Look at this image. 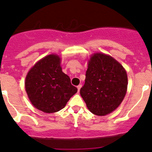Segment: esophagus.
<instances>
[{
  "instance_id": "esophagus-1",
  "label": "esophagus",
  "mask_w": 152,
  "mask_h": 152,
  "mask_svg": "<svg viewBox=\"0 0 152 152\" xmlns=\"http://www.w3.org/2000/svg\"><path fill=\"white\" fill-rule=\"evenodd\" d=\"M82 88V86L81 85H79V86H77V88H78V91L79 92V91H80V88Z\"/></svg>"
}]
</instances>
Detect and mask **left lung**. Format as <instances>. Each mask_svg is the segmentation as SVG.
I'll return each instance as SVG.
<instances>
[{
    "instance_id": "obj_1",
    "label": "left lung",
    "mask_w": 152,
    "mask_h": 152,
    "mask_svg": "<svg viewBox=\"0 0 152 152\" xmlns=\"http://www.w3.org/2000/svg\"><path fill=\"white\" fill-rule=\"evenodd\" d=\"M127 76L117 61L109 55H92L80 94L93 114L103 116L121 104L127 92Z\"/></svg>"
}]
</instances>
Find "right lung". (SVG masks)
Listing matches in <instances>:
<instances>
[{"mask_svg": "<svg viewBox=\"0 0 152 152\" xmlns=\"http://www.w3.org/2000/svg\"><path fill=\"white\" fill-rule=\"evenodd\" d=\"M61 58L49 55L37 62L28 72L25 90L31 103L46 113L58 112L77 92L69 76L62 72Z\"/></svg>", "mask_w": 152, "mask_h": 152, "instance_id": "right-lung-1", "label": "right lung"}]
</instances>
